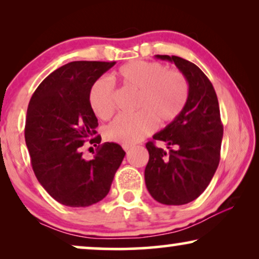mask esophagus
I'll list each match as a JSON object with an SVG mask.
<instances>
[{
    "mask_svg": "<svg viewBox=\"0 0 259 259\" xmlns=\"http://www.w3.org/2000/svg\"><path fill=\"white\" fill-rule=\"evenodd\" d=\"M122 147H123V150H125L126 152H128L131 150V146H127V145H123Z\"/></svg>",
    "mask_w": 259,
    "mask_h": 259,
    "instance_id": "34e87169",
    "label": "esophagus"
}]
</instances>
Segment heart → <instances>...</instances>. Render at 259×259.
<instances>
[{
    "label": "heart",
    "instance_id": "b5f03b06",
    "mask_svg": "<svg viewBox=\"0 0 259 259\" xmlns=\"http://www.w3.org/2000/svg\"><path fill=\"white\" fill-rule=\"evenodd\" d=\"M118 77L127 88L138 92L137 114L120 115L106 128V137L114 143L132 145L154 132L157 120L167 123L185 107L189 83L178 70H167L161 63L136 60L118 70ZM90 105L95 115L107 120L114 114V88L111 80L101 77L90 92Z\"/></svg>",
    "mask_w": 259,
    "mask_h": 259
}]
</instances>
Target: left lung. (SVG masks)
I'll list each match as a JSON object with an SVG mask.
<instances>
[{"instance_id": "left-lung-1", "label": "left lung", "mask_w": 259, "mask_h": 259, "mask_svg": "<svg viewBox=\"0 0 259 259\" xmlns=\"http://www.w3.org/2000/svg\"><path fill=\"white\" fill-rule=\"evenodd\" d=\"M175 63L189 83L185 107L171 123L155 133L168 151L146 144L150 159L145 183L155 200L184 205L200 196L214 176L221 159L223 125L217 94L199 67L179 56L155 55Z\"/></svg>"}]
</instances>
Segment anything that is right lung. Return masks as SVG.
Returning a JSON list of instances; mask_svg holds the SVG:
<instances>
[{
  "mask_svg": "<svg viewBox=\"0 0 259 259\" xmlns=\"http://www.w3.org/2000/svg\"><path fill=\"white\" fill-rule=\"evenodd\" d=\"M115 62L74 61L60 67L38 84L27 109L24 138L31 166L42 187L60 204L91 206L111 189L125 151L115 143L99 145L91 160L83 158L84 141L94 138L98 119L90 92Z\"/></svg>",
  "mask_w": 259,
  "mask_h": 259,
  "instance_id": "right-lung-1",
  "label": "right lung"
}]
</instances>
